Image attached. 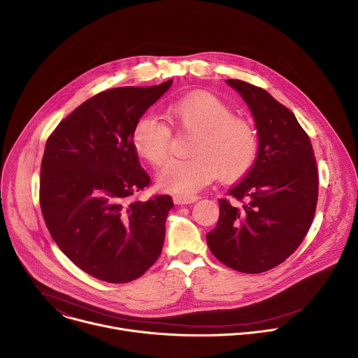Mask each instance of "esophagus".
<instances>
[{
    "instance_id": "1",
    "label": "esophagus",
    "mask_w": 358,
    "mask_h": 358,
    "mask_svg": "<svg viewBox=\"0 0 358 358\" xmlns=\"http://www.w3.org/2000/svg\"><path fill=\"white\" fill-rule=\"evenodd\" d=\"M198 195H174L173 199L177 206H182V203H192L198 199Z\"/></svg>"
}]
</instances>
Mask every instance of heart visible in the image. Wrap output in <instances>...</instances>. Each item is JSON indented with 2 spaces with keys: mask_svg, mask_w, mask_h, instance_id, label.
Segmentation results:
<instances>
[{
  "mask_svg": "<svg viewBox=\"0 0 358 358\" xmlns=\"http://www.w3.org/2000/svg\"><path fill=\"white\" fill-rule=\"evenodd\" d=\"M167 119L182 134L192 136L187 160H171L159 173L160 188L191 194L211 182L235 181L257 162L259 138L255 127L236 117L225 101L211 93H192L171 101ZM131 141L138 155L152 166L163 164L171 148L173 133L156 116H143L133 129Z\"/></svg>",
  "mask_w": 358,
  "mask_h": 358,
  "instance_id": "1",
  "label": "heart"
}]
</instances>
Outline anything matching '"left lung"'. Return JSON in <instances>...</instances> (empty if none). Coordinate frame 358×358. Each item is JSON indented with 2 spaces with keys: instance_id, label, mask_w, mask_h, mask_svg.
<instances>
[{
  "instance_id": "1",
  "label": "left lung",
  "mask_w": 358,
  "mask_h": 358,
  "mask_svg": "<svg viewBox=\"0 0 358 358\" xmlns=\"http://www.w3.org/2000/svg\"><path fill=\"white\" fill-rule=\"evenodd\" d=\"M248 103L259 136L258 157L221 198L208 248L225 266L262 273L285 262L308 234L316 213L319 173L310 138L294 115L266 90L228 79Z\"/></svg>"
}]
</instances>
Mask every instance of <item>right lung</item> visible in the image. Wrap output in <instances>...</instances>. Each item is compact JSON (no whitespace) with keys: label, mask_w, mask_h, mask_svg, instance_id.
<instances>
[{"label":"right lung","mask_w":358,"mask_h":358,"mask_svg":"<svg viewBox=\"0 0 358 358\" xmlns=\"http://www.w3.org/2000/svg\"><path fill=\"white\" fill-rule=\"evenodd\" d=\"M171 83L100 92L46 140L39 180L46 228L66 257L99 280L131 282L162 253L173 198L137 199L151 180L131 134Z\"/></svg>","instance_id":"obj_1"}]
</instances>
